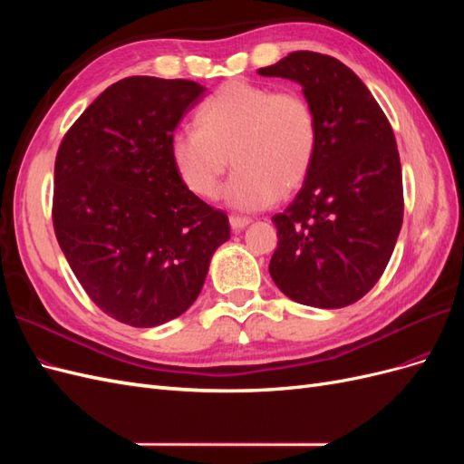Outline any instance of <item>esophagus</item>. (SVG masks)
<instances>
[{"label":"esophagus","mask_w":464,"mask_h":464,"mask_svg":"<svg viewBox=\"0 0 464 464\" xmlns=\"http://www.w3.org/2000/svg\"><path fill=\"white\" fill-rule=\"evenodd\" d=\"M249 224H251V218L247 217H230V227L234 232L244 230L246 227H249Z\"/></svg>","instance_id":"1"}]
</instances>
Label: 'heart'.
<instances>
[{
    "label": "heart",
    "mask_w": 464,
    "mask_h": 464,
    "mask_svg": "<svg viewBox=\"0 0 464 464\" xmlns=\"http://www.w3.org/2000/svg\"><path fill=\"white\" fill-rule=\"evenodd\" d=\"M317 147V114L302 92L234 79L203 102L198 130L172 137L170 157L195 198L215 199L230 156L236 172L224 199L259 210L305 184Z\"/></svg>",
    "instance_id": "1"
}]
</instances>
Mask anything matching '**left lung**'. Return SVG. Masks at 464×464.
Masks as SVG:
<instances>
[{"label":"left lung","mask_w":464,"mask_h":464,"mask_svg":"<svg viewBox=\"0 0 464 464\" xmlns=\"http://www.w3.org/2000/svg\"><path fill=\"white\" fill-rule=\"evenodd\" d=\"M259 75L300 82L319 121L312 172L273 217L278 246L269 273L298 304H354L383 275L402 227L395 133L360 77L331 55L292 52Z\"/></svg>","instance_id":"left-lung-1"}]
</instances>
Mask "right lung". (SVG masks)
Returning <instances> with one entry per match:
<instances>
[{
  "mask_svg": "<svg viewBox=\"0 0 464 464\" xmlns=\"http://www.w3.org/2000/svg\"><path fill=\"white\" fill-rule=\"evenodd\" d=\"M205 91L188 79H121L58 149L55 237L89 298L125 325L184 314L230 237L227 213L195 198L170 157L174 130Z\"/></svg>",
  "mask_w": 464,
  "mask_h": 464,
  "instance_id": "right-lung-1",
  "label": "right lung"
}]
</instances>
